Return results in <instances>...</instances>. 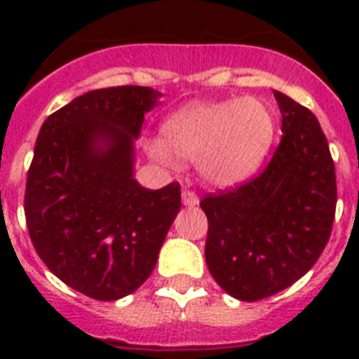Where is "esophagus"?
<instances>
[{
  "mask_svg": "<svg viewBox=\"0 0 359 359\" xmlns=\"http://www.w3.org/2000/svg\"><path fill=\"white\" fill-rule=\"evenodd\" d=\"M182 205H184V207H190V208L197 207V205H199V197H197L194 191L184 190L182 191Z\"/></svg>",
  "mask_w": 359,
  "mask_h": 359,
  "instance_id": "1",
  "label": "esophagus"
}]
</instances>
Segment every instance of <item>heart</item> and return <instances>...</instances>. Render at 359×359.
Returning a JSON list of instances; mask_svg holds the SVG:
<instances>
[{
	"instance_id": "heart-1",
	"label": "heart",
	"mask_w": 359,
	"mask_h": 359,
	"mask_svg": "<svg viewBox=\"0 0 359 359\" xmlns=\"http://www.w3.org/2000/svg\"><path fill=\"white\" fill-rule=\"evenodd\" d=\"M278 115L257 97L216 102H191L162 124V137L147 143L158 162L175 165L177 158L196 162L205 182L235 188L253 179L272 152Z\"/></svg>"
}]
</instances>
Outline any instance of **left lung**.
<instances>
[{"mask_svg":"<svg viewBox=\"0 0 359 359\" xmlns=\"http://www.w3.org/2000/svg\"><path fill=\"white\" fill-rule=\"evenodd\" d=\"M281 143L257 179L201 201L207 266L236 300L257 302L306 276L326 248L337 203L335 168L317 117L283 93Z\"/></svg>","mask_w":359,"mask_h":359,"instance_id":"obj_1","label":"left lung"}]
</instances>
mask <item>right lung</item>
<instances>
[{
	"label": "right lung",
	"instance_id": "right-lung-1",
	"mask_svg": "<svg viewBox=\"0 0 359 359\" xmlns=\"http://www.w3.org/2000/svg\"><path fill=\"white\" fill-rule=\"evenodd\" d=\"M162 93L95 89L44 121L25 186V222L42 262L95 300L132 294L156 266L180 210L177 182L135 180V140Z\"/></svg>",
	"mask_w": 359,
	"mask_h": 359
}]
</instances>
